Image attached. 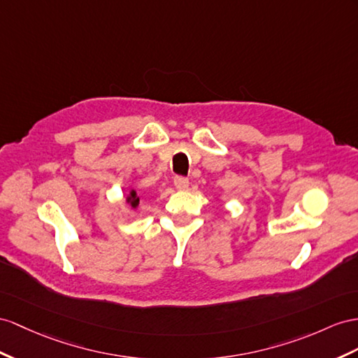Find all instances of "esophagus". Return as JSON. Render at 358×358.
<instances>
[{
  "label": "esophagus",
  "mask_w": 358,
  "mask_h": 358,
  "mask_svg": "<svg viewBox=\"0 0 358 358\" xmlns=\"http://www.w3.org/2000/svg\"><path fill=\"white\" fill-rule=\"evenodd\" d=\"M173 186L178 190H186L189 187V180L185 177H176L173 178Z\"/></svg>",
  "instance_id": "obj_1"
}]
</instances>
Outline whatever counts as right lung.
Masks as SVG:
<instances>
[{"mask_svg": "<svg viewBox=\"0 0 358 358\" xmlns=\"http://www.w3.org/2000/svg\"><path fill=\"white\" fill-rule=\"evenodd\" d=\"M125 203L130 206L131 208H137L139 207V203H141V196L137 195V192L134 189H131L130 192H128V195L125 198Z\"/></svg>", "mask_w": 358, "mask_h": 358, "instance_id": "right-lung-1", "label": "right lung"}]
</instances>
